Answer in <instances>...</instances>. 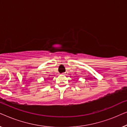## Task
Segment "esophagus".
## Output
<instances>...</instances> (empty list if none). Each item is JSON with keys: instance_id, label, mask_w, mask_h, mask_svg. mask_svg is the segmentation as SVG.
Returning <instances> with one entry per match:
<instances>
[{"instance_id": "34e87169", "label": "esophagus", "mask_w": 127, "mask_h": 127, "mask_svg": "<svg viewBox=\"0 0 127 127\" xmlns=\"http://www.w3.org/2000/svg\"><path fill=\"white\" fill-rule=\"evenodd\" d=\"M65 74H66V73H63L62 74H63V75H65Z\"/></svg>"}]
</instances>
